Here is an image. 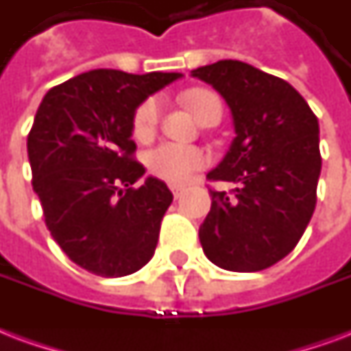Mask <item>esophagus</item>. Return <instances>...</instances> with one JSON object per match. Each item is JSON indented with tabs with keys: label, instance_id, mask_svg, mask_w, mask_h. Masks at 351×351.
<instances>
[{
	"label": "esophagus",
	"instance_id": "esophagus-1",
	"mask_svg": "<svg viewBox=\"0 0 351 351\" xmlns=\"http://www.w3.org/2000/svg\"><path fill=\"white\" fill-rule=\"evenodd\" d=\"M171 191H173V195H175V199H180L182 195H184V187L171 186Z\"/></svg>",
	"mask_w": 351,
	"mask_h": 351
}]
</instances>
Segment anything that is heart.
Instances as JSON below:
<instances>
[{"mask_svg":"<svg viewBox=\"0 0 351 351\" xmlns=\"http://www.w3.org/2000/svg\"><path fill=\"white\" fill-rule=\"evenodd\" d=\"M182 101L189 112L200 121L202 117L215 114L221 117V99L208 90H189L182 95ZM160 117V103L158 99L149 97L134 112V136L147 140L152 136ZM208 164V156L197 147L178 145V143H162L154 147L147 154V167L152 175L169 182V184H186L193 178L199 169Z\"/></svg>","mask_w":351,"mask_h":351,"instance_id":"1","label":"heart"}]
</instances>
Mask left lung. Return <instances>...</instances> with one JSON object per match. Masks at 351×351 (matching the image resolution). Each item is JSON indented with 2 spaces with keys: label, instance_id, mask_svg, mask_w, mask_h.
Segmentation results:
<instances>
[{
  "label": "left lung",
  "instance_id": "obj_1",
  "mask_svg": "<svg viewBox=\"0 0 351 351\" xmlns=\"http://www.w3.org/2000/svg\"><path fill=\"white\" fill-rule=\"evenodd\" d=\"M228 104L235 138L210 180L234 182V195L210 191L199 237L211 263L256 272L287 256L306 232L320 176L318 119L287 80L241 60L191 71Z\"/></svg>",
  "mask_w": 351,
  "mask_h": 351
}]
</instances>
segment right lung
I'll return each mask as SVG.
<instances>
[{
	"instance_id": "obj_1",
	"label": "right lung",
	"mask_w": 351,
	"mask_h": 351,
	"mask_svg": "<svg viewBox=\"0 0 351 351\" xmlns=\"http://www.w3.org/2000/svg\"><path fill=\"white\" fill-rule=\"evenodd\" d=\"M182 73L92 69L51 88L27 154L53 239L71 261L104 278L140 271L156 250L173 193L132 160L134 112Z\"/></svg>"
}]
</instances>
